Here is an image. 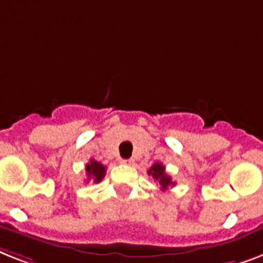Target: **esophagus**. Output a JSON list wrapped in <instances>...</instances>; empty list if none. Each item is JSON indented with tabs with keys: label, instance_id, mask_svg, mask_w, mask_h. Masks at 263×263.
Masks as SVG:
<instances>
[{
	"label": "esophagus",
	"instance_id": "1",
	"mask_svg": "<svg viewBox=\"0 0 263 263\" xmlns=\"http://www.w3.org/2000/svg\"><path fill=\"white\" fill-rule=\"evenodd\" d=\"M121 163H123V165H132L134 161H132V159H121Z\"/></svg>",
	"mask_w": 263,
	"mask_h": 263
}]
</instances>
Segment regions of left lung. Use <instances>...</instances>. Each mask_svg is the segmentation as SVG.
<instances>
[{"label": "left lung", "instance_id": "left-lung-1", "mask_svg": "<svg viewBox=\"0 0 263 263\" xmlns=\"http://www.w3.org/2000/svg\"><path fill=\"white\" fill-rule=\"evenodd\" d=\"M148 174H150V176H153L154 180L159 182V185H161V187H162V191L167 189L168 186L176 185V182H173L172 181V177L166 174L165 166L162 165V163H159V162H157V163H154V165L151 166L150 170H148Z\"/></svg>", "mask_w": 263, "mask_h": 263}]
</instances>
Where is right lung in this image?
<instances>
[{
	"mask_svg": "<svg viewBox=\"0 0 263 263\" xmlns=\"http://www.w3.org/2000/svg\"><path fill=\"white\" fill-rule=\"evenodd\" d=\"M105 166L100 163V162L90 159V162L86 165V174H87V181L91 182H101L102 178L105 177Z\"/></svg>",
	"mask_w": 263,
	"mask_h": 263,
	"instance_id": "obj_1",
	"label": "right lung"
}]
</instances>
